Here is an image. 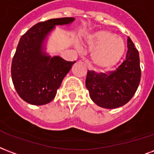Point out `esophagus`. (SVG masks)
Listing matches in <instances>:
<instances>
[{"label":"esophagus","mask_w":154,"mask_h":154,"mask_svg":"<svg viewBox=\"0 0 154 154\" xmlns=\"http://www.w3.org/2000/svg\"><path fill=\"white\" fill-rule=\"evenodd\" d=\"M83 61L85 63V64L87 65V67H88V69L89 70V71H91V64L89 63V62H88V60H86V59H83Z\"/></svg>","instance_id":"34e87169"}]
</instances>
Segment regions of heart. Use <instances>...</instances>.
<instances>
[{
    "label": "heart",
    "mask_w": 154,
    "mask_h": 154,
    "mask_svg": "<svg viewBox=\"0 0 154 154\" xmlns=\"http://www.w3.org/2000/svg\"><path fill=\"white\" fill-rule=\"evenodd\" d=\"M85 43L91 49L92 63L101 69H110L116 66L125 51L124 40L107 29H100L88 35Z\"/></svg>",
    "instance_id": "obj_1"
}]
</instances>
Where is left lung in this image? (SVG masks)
Here are the masks:
<instances>
[{
	"label": "left lung",
	"instance_id": "left-lung-1",
	"mask_svg": "<svg viewBox=\"0 0 154 154\" xmlns=\"http://www.w3.org/2000/svg\"><path fill=\"white\" fill-rule=\"evenodd\" d=\"M128 52L116 70L108 73L88 71L86 88L94 103L103 108H120L133 98L140 81V58L138 51L128 37Z\"/></svg>",
	"mask_w": 154,
	"mask_h": 154
}]
</instances>
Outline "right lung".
Here are the masks:
<instances>
[{
	"label": "right lung",
	"instance_id": "right-lung-1",
	"mask_svg": "<svg viewBox=\"0 0 154 154\" xmlns=\"http://www.w3.org/2000/svg\"><path fill=\"white\" fill-rule=\"evenodd\" d=\"M74 21V17H62L39 22L20 38L12 62L11 75L14 88L24 101L43 105L55 97L75 61L49 55L45 51L46 41L55 26L69 25Z\"/></svg>",
	"mask_w": 154,
	"mask_h": 154
}]
</instances>
